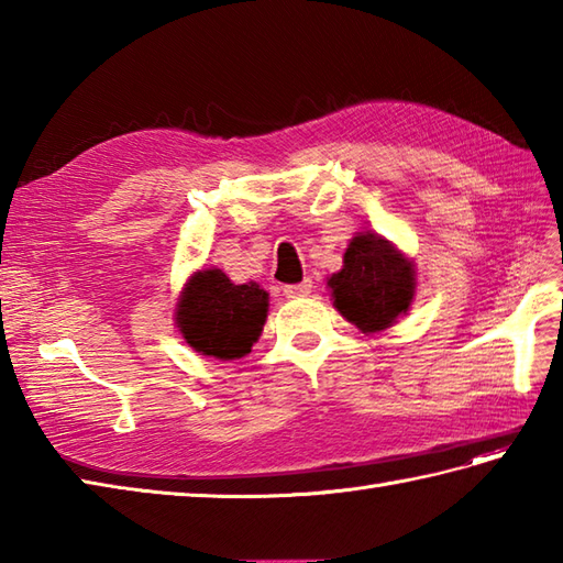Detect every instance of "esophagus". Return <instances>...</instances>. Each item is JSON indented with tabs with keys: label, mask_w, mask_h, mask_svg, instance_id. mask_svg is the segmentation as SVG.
<instances>
[{
	"label": "esophagus",
	"mask_w": 563,
	"mask_h": 563,
	"mask_svg": "<svg viewBox=\"0 0 563 563\" xmlns=\"http://www.w3.org/2000/svg\"><path fill=\"white\" fill-rule=\"evenodd\" d=\"M309 292H312V280H302L297 285H285V288H283V295L288 297V300H300V297H307Z\"/></svg>",
	"instance_id": "esophagus-1"
}]
</instances>
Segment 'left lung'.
<instances>
[{
  "label": "left lung",
  "instance_id": "8db88e82",
  "mask_svg": "<svg viewBox=\"0 0 563 563\" xmlns=\"http://www.w3.org/2000/svg\"><path fill=\"white\" fill-rule=\"evenodd\" d=\"M333 307L363 333H379L409 312L416 295L413 261L375 232H355L343 268L329 275Z\"/></svg>",
  "mask_w": 563,
  "mask_h": 563
}]
</instances>
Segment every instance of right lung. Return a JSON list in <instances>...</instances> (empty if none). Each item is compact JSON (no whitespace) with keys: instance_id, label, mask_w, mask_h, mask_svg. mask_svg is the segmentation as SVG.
Here are the masks:
<instances>
[{"instance_id":"obj_1","label":"right lung","mask_w":563,"mask_h":563,"mask_svg":"<svg viewBox=\"0 0 563 563\" xmlns=\"http://www.w3.org/2000/svg\"><path fill=\"white\" fill-rule=\"evenodd\" d=\"M268 317V292L258 283L236 285L220 268L196 271L178 295L174 321L200 355L234 361L251 353Z\"/></svg>"}]
</instances>
